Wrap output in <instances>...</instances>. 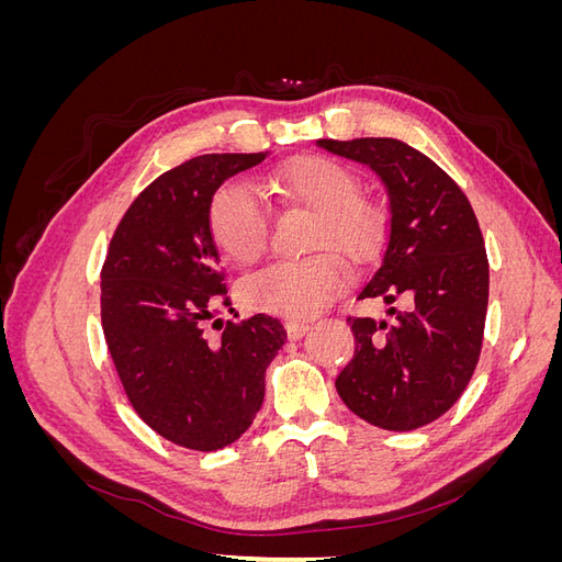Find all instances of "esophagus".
Wrapping results in <instances>:
<instances>
[{
    "label": "esophagus",
    "mask_w": 562,
    "mask_h": 562,
    "mask_svg": "<svg viewBox=\"0 0 562 562\" xmlns=\"http://www.w3.org/2000/svg\"><path fill=\"white\" fill-rule=\"evenodd\" d=\"M285 333H288V339H300L310 333V323H300V321H288L285 323Z\"/></svg>",
    "instance_id": "obj_1"
}]
</instances>
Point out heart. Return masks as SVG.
<instances>
[{"mask_svg":"<svg viewBox=\"0 0 562 562\" xmlns=\"http://www.w3.org/2000/svg\"><path fill=\"white\" fill-rule=\"evenodd\" d=\"M277 190L316 213L312 248H337L349 260H366L378 248L382 211L359 196L361 184L347 166L328 157H297L274 176ZM213 241L234 265H252L269 241L267 213L246 182H227L209 209ZM347 269L335 252H316L302 260H281L248 277L239 297L252 312L285 318H312L342 293Z\"/></svg>","mask_w":562,"mask_h":562,"instance_id":"1","label":"heart"}]
</instances>
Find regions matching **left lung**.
<instances>
[{
	"label": "left lung",
	"mask_w": 562,
	"mask_h": 562,
	"mask_svg": "<svg viewBox=\"0 0 562 562\" xmlns=\"http://www.w3.org/2000/svg\"><path fill=\"white\" fill-rule=\"evenodd\" d=\"M318 147L370 166L389 196L382 260L359 291V300H384L386 318H347L356 349L337 394L380 429H419L457 403L481 356L490 267L479 220L457 182L411 145L356 138Z\"/></svg>",
	"instance_id": "1"
}]
</instances>
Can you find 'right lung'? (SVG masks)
Segmentation results:
<instances>
[{
	"label": "right lung",
	"instance_id": "1",
	"mask_svg": "<svg viewBox=\"0 0 562 562\" xmlns=\"http://www.w3.org/2000/svg\"><path fill=\"white\" fill-rule=\"evenodd\" d=\"M258 155H203L159 176L119 223L100 274L103 333L133 411L176 446L213 452L234 443L265 401V372L285 342L277 318L255 314L203 328L229 304L209 227L227 178Z\"/></svg>",
	"mask_w": 562,
	"mask_h": 562
}]
</instances>
